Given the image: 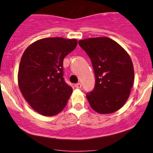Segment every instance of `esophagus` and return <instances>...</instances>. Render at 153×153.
I'll list each match as a JSON object with an SVG mask.
<instances>
[{"instance_id": "esophagus-1", "label": "esophagus", "mask_w": 153, "mask_h": 153, "mask_svg": "<svg viewBox=\"0 0 153 153\" xmlns=\"http://www.w3.org/2000/svg\"><path fill=\"white\" fill-rule=\"evenodd\" d=\"M75 88H81V84L80 83V82H78V83H76L75 84Z\"/></svg>"}]
</instances>
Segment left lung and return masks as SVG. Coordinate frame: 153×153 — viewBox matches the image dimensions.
<instances>
[{"instance_id":"obj_1","label":"left lung","mask_w":153,"mask_h":153,"mask_svg":"<svg viewBox=\"0 0 153 153\" xmlns=\"http://www.w3.org/2000/svg\"><path fill=\"white\" fill-rule=\"evenodd\" d=\"M79 45L90 57L96 84L86 94L91 108L99 114H111L120 109L129 99L134 78L129 54L108 37L85 39Z\"/></svg>"}]
</instances>
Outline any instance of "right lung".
I'll list each match as a JSON object with an SVG mask.
<instances>
[{"mask_svg":"<svg viewBox=\"0 0 153 153\" xmlns=\"http://www.w3.org/2000/svg\"><path fill=\"white\" fill-rule=\"evenodd\" d=\"M77 45L75 39L44 38L24 51L19 68V87L39 114L52 117L65 107L73 88L63 78V59Z\"/></svg>","mask_w":153,"mask_h":153,"instance_id":"1","label":"right lung"}]
</instances>
